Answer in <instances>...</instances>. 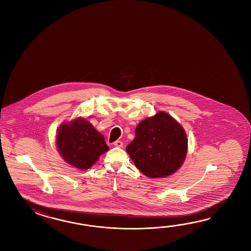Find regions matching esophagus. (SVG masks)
Instances as JSON below:
<instances>
[{
    "label": "esophagus",
    "mask_w": 251,
    "mask_h": 251,
    "mask_svg": "<svg viewBox=\"0 0 251 251\" xmlns=\"http://www.w3.org/2000/svg\"><path fill=\"white\" fill-rule=\"evenodd\" d=\"M113 145H114V146H116V147H119V148H121V147H123V143H122L121 141H116V142H114V143H113Z\"/></svg>",
    "instance_id": "esophagus-1"
}]
</instances>
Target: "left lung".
<instances>
[{"mask_svg": "<svg viewBox=\"0 0 251 251\" xmlns=\"http://www.w3.org/2000/svg\"><path fill=\"white\" fill-rule=\"evenodd\" d=\"M187 135L181 126L165 112L146 118L135 129L126 146L135 167L149 177L170 176L186 158Z\"/></svg>", "mask_w": 251, "mask_h": 251, "instance_id": "left-lung-1", "label": "left lung"}]
</instances>
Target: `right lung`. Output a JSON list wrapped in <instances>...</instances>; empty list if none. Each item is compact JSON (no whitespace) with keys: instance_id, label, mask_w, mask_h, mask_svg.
<instances>
[{"instance_id":"obj_1","label":"right lung","mask_w":251,"mask_h":251,"mask_svg":"<svg viewBox=\"0 0 251 251\" xmlns=\"http://www.w3.org/2000/svg\"><path fill=\"white\" fill-rule=\"evenodd\" d=\"M60 154L71 165L87 170L108 151L104 136L85 119L61 126L56 136Z\"/></svg>"}]
</instances>
